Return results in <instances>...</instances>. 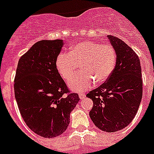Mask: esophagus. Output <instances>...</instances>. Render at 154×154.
Returning a JSON list of instances; mask_svg holds the SVG:
<instances>
[{"instance_id": "esophagus-1", "label": "esophagus", "mask_w": 154, "mask_h": 154, "mask_svg": "<svg viewBox=\"0 0 154 154\" xmlns=\"http://www.w3.org/2000/svg\"><path fill=\"white\" fill-rule=\"evenodd\" d=\"M79 97H80V99H81V100H83V99L85 97V94L84 93H80Z\"/></svg>"}]
</instances>
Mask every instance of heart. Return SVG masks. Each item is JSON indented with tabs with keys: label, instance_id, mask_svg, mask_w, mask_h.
<instances>
[{
	"label": "heart",
	"instance_id": "heart-1",
	"mask_svg": "<svg viewBox=\"0 0 154 154\" xmlns=\"http://www.w3.org/2000/svg\"><path fill=\"white\" fill-rule=\"evenodd\" d=\"M117 63V53L110 44L87 41L75 45L68 53H60L56 60V68L63 79L72 77L80 65L79 72L69 81L72 90L82 92L89 89L96 82H106Z\"/></svg>",
	"mask_w": 154,
	"mask_h": 154
}]
</instances>
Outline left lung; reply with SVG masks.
<instances>
[{
    "mask_svg": "<svg viewBox=\"0 0 154 154\" xmlns=\"http://www.w3.org/2000/svg\"><path fill=\"white\" fill-rule=\"evenodd\" d=\"M117 53L116 66L106 82L86 97L94 101L89 117L108 133L124 129L135 117L142 97L141 68L138 56L123 41L108 35Z\"/></svg>",
    "mask_w": 154,
    "mask_h": 154,
    "instance_id": "obj_1",
    "label": "left lung"
}]
</instances>
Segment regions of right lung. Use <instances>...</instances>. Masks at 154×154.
<instances>
[{
	"mask_svg": "<svg viewBox=\"0 0 154 154\" xmlns=\"http://www.w3.org/2000/svg\"><path fill=\"white\" fill-rule=\"evenodd\" d=\"M63 40L35 43L18 61L14 93L20 115L28 127L45 138L66 130L70 112L80 98L70 94L56 68Z\"/></svg>",
	"mask_w": 154,
	"mask_h": 154,
	"instance_id": "add662e5",
	"label": "right lung"
}]
</instances>
